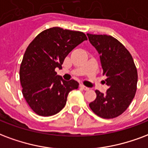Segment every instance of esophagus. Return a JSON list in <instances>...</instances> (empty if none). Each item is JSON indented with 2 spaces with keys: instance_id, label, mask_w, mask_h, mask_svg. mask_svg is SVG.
I'll return each instance as SVG.
<instances>
[{
  "instance_id": "obj_1",
  "label": "esophagus",
  "mask_w": 148,
  "mask_h": 148,
  "mask_svg": "<svg viewBox=\"0 0 148 148\" xmlns=\"http://www.w3.org/2000/svg\"><path fill=\"white\" fill-rule=\"evenodd\" d=\"M80 88H82V89H84V90H88V89H89L88 87H86V86H85V85H80Z\"/></svg>"
}]
</instances>
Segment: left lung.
<instances>
[{"label": "left lung", "mask_w": 148, "mask_h": 148, "mask_svg": "<svg viewBox=\"0 0 148 148\" xmlns=\"http://www.w3.org/2000/svg\"><path fill=\"white\" fill-rule=\"evenodd\" d=\"M91 44L100 55L107 93L96 90V98L89 103L91 110L103 119L121 115L132 101L136 92L138 74L130 52L112 36L87 34Z\"/></svg>", "instance_id": "obj_1"}]
</instances>
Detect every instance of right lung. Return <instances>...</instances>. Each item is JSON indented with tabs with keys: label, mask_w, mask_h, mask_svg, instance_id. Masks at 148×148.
I'll use <instances>...</instances> for the list:
<instances>
[{
	"label": "right lung",
	"mask_w": 148,
	"mask_h": 148,
	"mask_svg": "<svg viewBox=\"0 0 148 148\" xmlns=\"http://www.w3.org/2000/svg\"><path fill=\"white\" fill-rule=\"evenodd\" d=\"M87 40L81 31L52 27L29 43L19 69L22 92L26 101L40 116L54 115L62 110L71 91L78 88L74 80L65 81L55 69L62 68L66 56Z\"/></svg>",
	"instance_id": "obj_1"
}]
</instances>
